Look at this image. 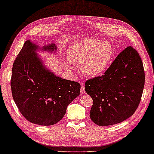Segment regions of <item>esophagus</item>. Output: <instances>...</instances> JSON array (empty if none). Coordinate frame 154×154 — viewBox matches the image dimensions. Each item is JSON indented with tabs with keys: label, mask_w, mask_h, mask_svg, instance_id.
Returning a JSON list of instances; mask_svg holds the SVG:
<instances>
[{
	"label": "esophagus",
	"mask_w": 154,
	"mask_h": 154,
	"mask_svg": "<svg viewBox=\"0 0 154 154\" xmlns=\"http://www.w3.org/2000/svg\"><path fill=\"white\" fill-rule=\"evenodd\" d=\"M80 93L81 94H84V93H85V88L84 86H82V87H81Z\"/></svg>",
	"instance_id": "esophagus-1"
}]
</instances>
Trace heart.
<instances>
[{"instance_id":"b5f03b06","label":"heart","mask_w":154,"mask_h":154,"mask_svg":"<svg viewBox=\"0 0 154 154\" xmlns=\"http://www.w3.org/2000/svg\"><path fill=\"white\" fill-rule=\"evenodd\" d=\"M69 57L65 66L72 68V62L81 63V70L88 77H97L103 74L111 62L112 48L108 43L96 39H88L77 42L69 49Z\"/></svg>"}]
</instances>
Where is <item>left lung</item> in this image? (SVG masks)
Listing matches in <instances>:
<instances>
[{
    "label": "left lung",
    "mask_w": 154,
    "mask_h": 154,
    "mask_svg": "<svg viewBox=\"0 0 154 154\" xmlns=\"http://www.w3.org/2000/svg\"><path fill=\"white\" fill-rule=\"evenodd\" d=\"M145 84L143 61L132 46L122 51L103 75L88 79L85 91L93 98L90 116L99 126L125 121L135 113Z\"/></svg>",
    "instance_id": "left-lung-1"
}]
</instances>
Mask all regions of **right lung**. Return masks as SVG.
Listing matches in <instances>:
<instances>
[{
  "label": "right lung",
  "instance_id": "add662e5",
  "mask_svg": "<svg viewBox=\"0 0 154 154\" xmlns=\"http://www.w3.org/2000/svg\"><path fill=\"white\" fill-rule=\"evenodd\" d=\"M38 46L26 40L13 64L11 79L12 96L26 120L43 126L55 125L66 114L67 106L80 93V84L56 76L38 56ZM42 51L51 52V44Z\"/></svg>",
  "mask_w": 154,
  "mask_h": 154
}]
</instances>
